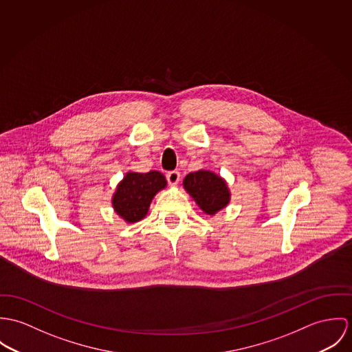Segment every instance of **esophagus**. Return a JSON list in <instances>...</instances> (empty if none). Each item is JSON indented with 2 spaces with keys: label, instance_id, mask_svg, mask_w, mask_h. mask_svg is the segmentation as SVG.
<instances>
[{
  "label": "esophagus",
  "instance_id": "1",
  "mask_svg": "<svg viewBox=\"0 0 352 352\" xmlns=\"http://www.w3.org/2000/svg\"><path fill=\"white\" fill-rule=\"evenodd\" d=\"M166 178H167V182L174 186V185H177V184L179 182L181 174H179V171H168V173L166 174Z\"/></svg>",
  "mask_w": 352,
  "mask_h": 352
}]
</instances>
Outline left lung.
Segmentation results:
<instances>
[{"label":"left lung","mask_w":352,"mask_h":352,"mask_svg":"<svg viewBox=\"0 0 352 352\" xmlns=\"http://www.w3.org/2000/svg\"><path fill=\"white\" fill-rule=\"evenodd\" d=\"M184 188L206 214H216L230 204L231 193L227 182L209 170L190 173L184 179Z\"/></svg>","instance_id":"1"}]
</instances>
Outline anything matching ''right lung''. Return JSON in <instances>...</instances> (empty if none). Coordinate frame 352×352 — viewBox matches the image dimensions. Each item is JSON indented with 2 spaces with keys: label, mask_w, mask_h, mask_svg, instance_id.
<instances>
[{
  "label": "right lung",
  "mask_w": 352,
  "mask_h": 352,
  "mask_svg": "<svg viewBox=\"0 0 352 352\" xmlns=\"http://www.w3.org/2000/svg\"><path fill=\"white\" fill-rule=\"evenodd\" d=\"M167 181L159 171L126 173L112 198L115 212L132 224L146 217L150 204L157 192L164 189Z\"/></svg>",
  "instance_id": "right-lung-1"
}]
</instances>
